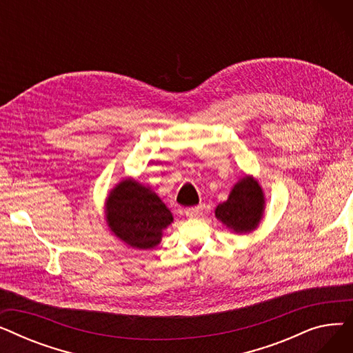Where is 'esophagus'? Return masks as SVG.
Instances as JSON below:
<instances>
[{"label":"esophagus","instance_id":"34e87169","mask_svg":"<svg viewBox=\"0 0 353 353\" xmlns=\"http://www.w3.org/2000/svg\"><path fill=\"white\" fill-rule=\"evenodd\" d=\"M203 210H205V206L199 205V206H194V208H188L186 210H184V213H186V216L190 217V219H197L203 214Z\"/></svg>","mask_w":353,"mask_h":353}]
</instances>
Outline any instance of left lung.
Returning <instances> with one entry per match:
<instances>
[{
  "instance_id": "obj_1",
  "label": "left lung",
  "mask_w": 353,
  "mask_h": 353,
  "mask_svg": "<svg viewBox=\"0 0 353 353\" xmlns=\"http://www.w3.org/2000/svg\"><path fill=\"white\" fill-rule=\"evenodd\" d=\"M265 193L253 176L240 179L226 201L214 210L216 219L230 232L246 234L259 228L265 213Z\"/></svg>"
}]
</instances>
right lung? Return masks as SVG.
Returning a JSON list of instances; mask_svg holds the SVG:
<instances>
[{"mask_svg":"<svg viewBox=\"0 0 353 353\" xmlns=\"http://www.w3.org/2000/svg\"><path fill=\"white\" fill-rule=\"evenodd\" d=\"M105 221L110 232L127 246L156 248L163 232L173 223V214L150 186L133 177L123 179L105 199Z\"/></svg>","mask_w":353,"mask_h":353,"instance_id":"right-lung-1","label":"right lung"}]
</instances>
